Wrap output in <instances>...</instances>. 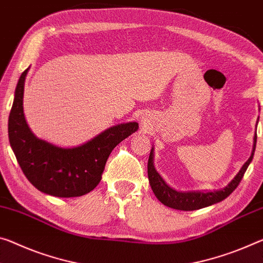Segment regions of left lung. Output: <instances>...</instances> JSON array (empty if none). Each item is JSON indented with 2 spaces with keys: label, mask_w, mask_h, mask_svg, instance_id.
Wrapping results in <instances>:
<instances>
[{
  "label": "left lung",
  "mask_w": 263,
  "mask_h": 263,
  "mask_svg": "<svg viewBox=\"0 0 263 263\" xmlns=\"http://www.w3.org/2000/svg\"><path fill=\"white\" fill-rule=\"evenodd\" d=\"M256 133L254 136V145L253 151L249 159L245 162L242 167L239 171L234 179L229 182V184L222 190L214 191V192H179L173 190L166 184L164 179L160 177V174L157 172L153 165V147L149 152L148 162H147V176L149 180V185L153 191L154 195L159 200L161 203L165 206L174 208V210L180 211H195L200 210V208L214 205L216 202L222 201L226 199L229 194L234 191L239 184L242 180L243 174L246 173V170L248 168L249 164H251L254 157V152H255L256 146Z\"/></svg>",
  "instance_id": "obj_1"
}]
</instances>
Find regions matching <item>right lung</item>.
<instances>
[{
    "instance_id": "obj_1",
    "label": "right lung",
    "mask_w": 263,
    "mask_h": 263,
    "mask_svg": "<svg viewBox=\"0 0 263 263\" xmlns=\"http://www.w3.org/2000/svg\"><path fill=\"white\" fill-rule=\"evenodd\" d=\"M28 70H24L18 79L8 122L10 146L16 159L28 180L45 194L73 198L89 193L101 181L112 149L138 130V123L115 125L71 148L58 147L39 139L30 131L23 114Z\"/></svg>"
}]
</instances>
